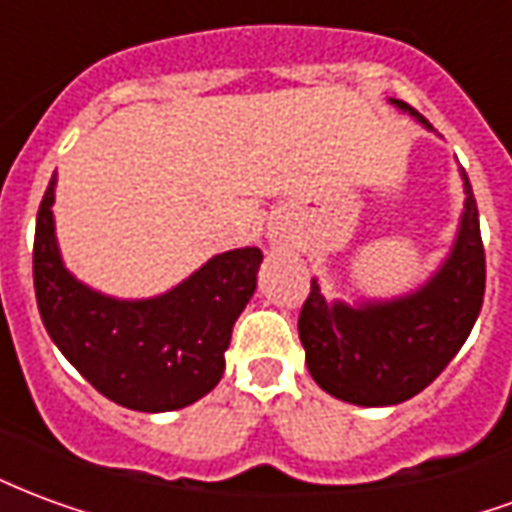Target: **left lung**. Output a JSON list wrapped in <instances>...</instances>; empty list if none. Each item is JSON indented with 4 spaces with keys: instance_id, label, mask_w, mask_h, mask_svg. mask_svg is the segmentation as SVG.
<instances>
[{
    "instance_id": "left-lung-1",
    "label": "left lung",
    "mask_w": 512,
    "mask_h": 512,
    "mask_svg": "<svg viewBox=\"0 0 512 512\" xmlns=\"http://www.w3.org/2000/svg\"><path fill=\"white\" fill-rule=\"evenodd\" d=\"M430 128L417 109L389 98ZM463 213L455 244L436 274L406 296L386 301H329L318 279L299 315V340L315 384L354 406H397L433 384L461 351L480 315L485 252L472 183L461 169Z\"/></svg>"
}]
</instances>
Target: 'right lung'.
Here are the masks:
<instances>
[{"label":"right lung","instance_id":"1","mask_svg":"<svg viewBox=\"0 0 512 512\" xmlns=\"http://www.w3.org/2000/svg\"><path fill=\"white\" fill-rule=\"evenodd\" d=\"M54 186L40 202L32 249L35 296L62 356L117 406L175 411L208 395L224 373V351L257 288V246L211 257L189 279L153 299H115L65 268L54 233Z\"/></svg>","mask_w":512,"mask_h":512}]
</instances>
